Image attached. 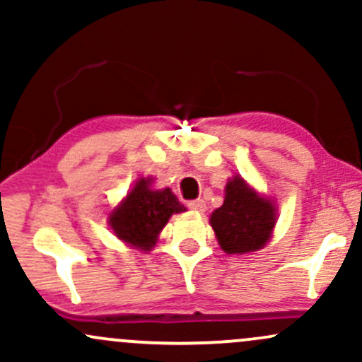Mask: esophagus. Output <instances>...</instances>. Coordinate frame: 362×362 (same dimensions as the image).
Wrapping results in <instances>:
<instances>
[{
    "label": "esophagus",
    "mask_w": 362,
    "mask_h": 362,
    "mask_svg": "<svg viewBox=\"0 0 362 362\" xmlns=\"http://www.w3.org/2000/svg\"><path fill=\"white\" fill-rule=\"evenodd\" d=\"M189 209L195 211V213H204L206 211V202L202 199H197V201H190L189 202Z\"/></svg>",
    "instance_id": "1"
}]
</instances>
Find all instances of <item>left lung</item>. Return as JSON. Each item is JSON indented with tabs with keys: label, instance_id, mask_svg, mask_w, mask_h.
<instances>
[{
	"label": "left lung",
	"instance_id": "8db88e82",
	"mask_svg": "<svg viewBox=\"0 0 362 362\" xmlns=\"http://www.w3.org/2000/svg\"><path fill=\"white\" fill-rule=\"evenodd\" d=\"M219 247L226 253L257 252L271 240L276 207L242 177L228 180L224 202L209 219Z\"/></svg>",
	"mask_w": 362,
	"mask_h": 362
}]
</instances>
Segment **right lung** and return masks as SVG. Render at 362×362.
<instances>
[{
    "label": "right lung",
    "mask_w": 362,
    "mask_h": 362,
    "mask_svg": "<svg viewBox=\"0 0 362 362\" xmlns=\"http://www.w3.org/2000/svg\"><path fill=\"white\" fill-rule=\"evenodd\" d=\"M153 178H139L109 216L115 236L124 243L149 252L172 214L187 211L170 189L155 190Z\"/></svg>",
    "instance_id": "1"
}]
</instances>
